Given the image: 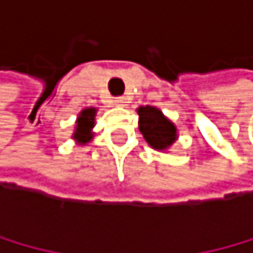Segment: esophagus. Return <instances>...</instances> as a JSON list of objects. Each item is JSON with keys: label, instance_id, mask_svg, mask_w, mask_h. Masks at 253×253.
<instances>
[{"label": "esophagus", "instance_id": "esophagus-1", "mask_svg": "<svg viewBox=\"0 0 253 253\" xmlns=\"http://www.w3.org/2000/svg\"><path fill=\"white\" fill-rule=\"evenodd\" d=\"M114 103H116L117 106H124V104L126 103V98H124V96H119V98L114 99Z\"/></svg>", "mask_w": 253, "mask_h": 253}]
</instances>
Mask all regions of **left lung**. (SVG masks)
Segmentation results:
<instances>
[{
    "label": "left lung",
    "instance_id": "left-lung-1",
    "mask_svg": "<svg viewBox=\"0 0 253 253\" xmlns=\"http://www.w3.org/2000/svg\"><path fill=\"white\" fill-rule=\"evenodd\" d=\"M139 131L149 146L157 152H168L177 141V126L155 106H139Z\"/></svg>",
    "mask_w": 253,
    "mask_h": 253
}]
</instances>
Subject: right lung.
<instances>
[{
	"instance_id": "right-lung-1",
	"label": "right lung",
	"mask_w": 253,
	"mask_h": 253,
	"mask_svg": "<svg viewBox=\"0 0 253 253\" xmlns=\"http://www.w3.org/2000/svg\"><path fill=\"white\" fill-rule=\"evenodd\" d=\"M98 109L96 107H85L79 112V116L76 119L74 131H73V139L79 146H87V144L93 139L95 136V117H96Z\"/></svg>"
}]
</instances>
